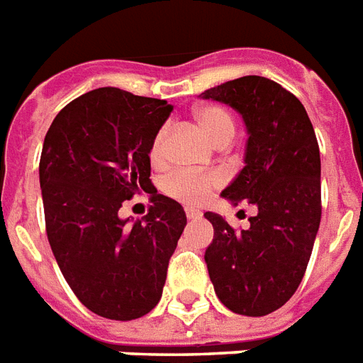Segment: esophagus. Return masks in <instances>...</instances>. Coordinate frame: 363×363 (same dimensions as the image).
<instances>
[{
  "label": "esophagus",
  "mask_w": 363,
  "mask_h": 363,
  "mask_svg": "<svg viewBox=\"0 0 363 363\" xmlns=\"http://www.w3.org/2000/svg\"><path fill=\"white\" fill-rule=\"evenodd\" d=\"M186 218L188 220H198V218H201V213L194 209H186Z\"/></svg>",
  "instance_id": "1"
}]
</instances>
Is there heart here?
Here are the masks:
<instances>
[{
    "instance_id": "heart-1",
    "label": "heart",
    "mask_w": 363,
    "mask_h": 363,
    "mask_svg": "<svg viewBox=\"0 0 363 363\" xmlns=\"http://www.w3.org/2000/svg\"><path fill=\"white\" fill-rule=\"evenodd\" d=\"M194 118L199 124V128L205 131V135L211 141L224 147L230 143V139L235 133V121L232 113L218 104H205L199 105L194 111ZM167 137H169V125H160L158 131L154 133L148 156L154 164H162L167 152ZM224 182V177L220 173H188V171H177L171 173L164 181L165 194H169L171 198L179 199L182 203L198 205L201 203L213 190L220 186Z\"/></svg>"
}]
</instances>
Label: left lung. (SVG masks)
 Returning a JSON list of instances; mask_svg holds the SVG:
<instances>
[{"instance_id":"1","label":"left lung","mask_w":363,"mask_h":363,"mask_svg":"<svg viewBox=\"0 0 363 363\" xmlns=\"http://www.w3.org/2000/svg\"><path fill=\"white\" fill-rule=\"evenodd\" d=\"M241 113L248 141L245 167L222 192L256 207L247 230L205 213L215 238L205 262L228 309L264 316L298 290L320 226V150L307 111L292 92L258 75L233 79L201 94Z\"/></svg>"}]
</instances>
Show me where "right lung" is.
<instances>
[{
    "label": "right lung",
    "mask_w": 363,
    "mask_h": 363,
    "mask_svg": "<svg viewBox=\"0 0 363 363\" xmlns=\"http://www.w3.org/2000/svg\"><path fill=\"white\" fill-rule=\"evenodd\" d=\"M171 111L165 99L98 88L65 105L45 135L39 182L48 242L79 301L104 318L133 320L156 307L186 226L181 203L150 181L148 148ZM141 191L153 205L128 225L118 211Z\"/></svg>",
    "instance_id": "obj_1"
}]
</instances>
